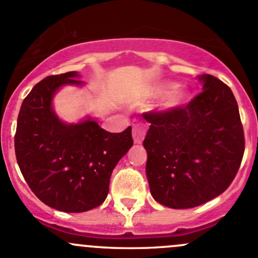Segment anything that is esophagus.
<instances>
[{
    "label": "esophagus",
    "mask_w": 258,
    "mask_h": 258,
    "mask_svg": "<svg viewBox=\"0 0 258 258\" xmlns=\"http://www.w3.org/2000/svg\"><path fill=\"white\" fill-rule=\"evenodd\" d=\"M145 128L140 124H136L134 127V131H132V136H134V141L135 144H141L145 139Z\"/></svg>",
    "instance_id": "esophagus-1"
}]
</instances>
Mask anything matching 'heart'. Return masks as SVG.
<instances>
[{"instance_id": "obj_1", "label": "heart", "mask_w": 258, "mask_h": 258, "mask_svg": "<svg viewBox=\"0 0 258 258\" xmlns=\"http://www.w3.org/2000/svg\"><path fill=\"white\" fill-rule=\"evenodd\" d=\"M153 97H162L157 105L160 113L167 114L183 108L191 100V93L184 86H178L172 81H162L156 83L151 90Z\"/></svg>"}]
</instances>
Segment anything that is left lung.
<instances>
[{"mask_svg":"<svg viewBox=\"0 0 258 258\" xmlns=\"http://www.w3.org/2000/svg\"><path fill=\"white\" fill-rule=\"evenodd\" d=\"M197 80L202 92L186 107L144 114L151 123L144 140L151 195L175 210L200 206L225 192L244 152L243 128L231 88L211 75Z\"/></svg>","mask_w":258,"mask_h":258,"instance_id":"8db88e82","label":"left lung"}]
</instances>
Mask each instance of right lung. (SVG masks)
Instances as JSON below:
<instances>
[{
  "instance_id": "add662e5",
  "label": "right lung",
  "mask_w": 258,
  "mask_h": 258,
  "mask_svg": "<svg viewBox=\"0 0 258 258\" xmlns=\"http://www.w3.org/2000/svg\"><path fill=\"white\" fill-rule=\"evenodd\" d=\"M76 71L48 76L23 100L17 118V163L33 194L62 212H86L103 204L118 161L134 145L131 127L111 134L97 118L62 121L53 98L66 86L83 87Z\"/></svg>"
}]
</instances>
